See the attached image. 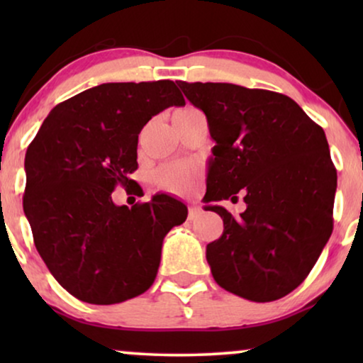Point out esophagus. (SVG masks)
Wrapping results in <instances>:
<instances>
[{
	"instance_id": "1",
	"label": "esophagus",
	"mask_w": 363,
	"mask_h": 363,
	"mask_svg": "<svg viewBox=\"0 0 363 363\" xmlns=\"http://www.w3.org/2000/svg\"><path fill=\"white\" fill-rule=\"evenodd\" d=\"M201 215V210L198 206H190V210H188V220H196L198 216Z\"/></svg>"
}]
</instances>
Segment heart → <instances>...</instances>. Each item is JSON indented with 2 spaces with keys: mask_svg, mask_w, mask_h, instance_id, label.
<instances>
[{
  "mask_svg": "<svg viewBox=\"0 0 363 363\" xmlns=\"http://www.w3.org/2000/svg\"><path fill=\"white\" fill-rule=\"evenodd\" d=\"M191 111L193 108H182L177 113H186ZM198 177H200V172L196 167L188 165V163H167L153 173V182L165 191L186 193L195 185Z\"/></svg>",
  "mask_w": 363,
  "mask_h": 363,
  "instance_id": "1",
  "label": "heart"
}]
</instances>
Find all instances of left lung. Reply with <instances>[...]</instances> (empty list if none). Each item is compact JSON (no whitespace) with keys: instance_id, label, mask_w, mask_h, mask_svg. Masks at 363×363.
Wrapping results in <instances>:
<instances>
[{"instance_id":"obj_1","label":"left lung","mask_w":363,"mask_h":363,"mask_svg":"<svg viewBox=\"0 0 363 363\" xmlns=\"http://www.w3.org/2000/svg\"><path fill=\"white\" fill-rule=\"evenodd\" d=\"M205 112L213 147L205 201L246 210L223 218V235L206 246L223 289L255 302L281 299L306 279L334 228L337 170L320 125L284 94L226 82L178 81Z\"/></svg>"}]
</instances>
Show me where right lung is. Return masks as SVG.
Returning a JSON list of instances; mask_svg holds the SVG:
<instances>
[{"label":"right lung","mask_w":363,"mask_h":363,"mask_svg":"<svg viewBox=\"0 0 363 363\" xmlns=\"http://www.w3.org/2000/svg\"><path fill=\"white\" fill-rule=\"evenodd\" d=\"M172 106H185L173 81L101 84L57 104L29 143L24 215L48 269L79 301L143 294L163 238L186 220V206L165 193L132 208L112 201L118 185L135 183L138 133Z\"/></svg>","instance_id":"1"}]
</instances>
